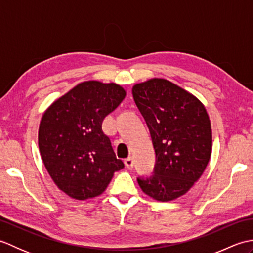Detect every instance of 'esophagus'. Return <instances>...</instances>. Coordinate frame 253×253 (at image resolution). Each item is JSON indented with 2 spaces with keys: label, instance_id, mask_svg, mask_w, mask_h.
<instances>
[{
  "label": "esophagus",
  "instance_id": "1",
  "mask_svg": "<svg viewBox=\"0 0 253 253\" xmlns=\"http://www.w3.org/2000/svg\"><path fill=\"white\" fill-rule=\"evenodd\" d=\"M125 165L127 166L128 169H131L133 166V160L131 157H128L126 160H125Z\"/></svg>",
  "mask_w": 253,
  "mask_h": 253
}]
</instances>
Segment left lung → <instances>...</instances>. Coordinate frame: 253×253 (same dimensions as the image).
Returning a JSON list of instances; mask_svg holds the SVG:
<instances>
[{"instance_id": "1", "label": "left lung", "mask_w": 253, "mask_h": 253, "mask_svg": "<svg viewBox=\"0 0 253 253\" xmlns=\"http://www.w3.org/2000/svg\"><path fill=\"white\" fill-rule=\"evenodd\" d=\"M155 150L154 174L138 178L147 196L168 202L184 196L202 176L212 153L208 112L192 93L164 78L132 87Z\"/></svg>"}]
</instances>
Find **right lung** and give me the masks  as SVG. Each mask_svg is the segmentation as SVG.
<instances>
[{
    "label": "right lung",
    "instance_id": "obj_1",
    "mask_svg": "<svg viewBox=\"0 0 253 253\" xmlns=\"http://www.w3.org/2000/svg\"><path fill=\"white\" fill-rule=\"evenodd\" d=\"M125 96L120 84L88 80L53 102L42 115L38 132L41 159L58 189L71 198L100 196L124 168L102 123Z\"/></svg>",
    "mask_w": 253,
    "mask_h": 253
}]
</instances>
